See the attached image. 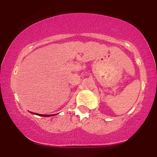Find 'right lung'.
I'll list each match as a JSON object with an SVG mask.
<instances>
[{
    "label": "right lung",
    "mask_w": 157,
    "mask_h": 157,
    "mask_svg": "<svg viewBox=\"0 0 157 157\" xmlns=\"http://www.w3.org/2000/svg\"><path fill=\"white\" fill-rule=\"evenodd\" d=\"M32 113V112H31ZM34 114H37L38 116H42V117H49V116H52V115H55V114H51V115H47V114H40V113H33Z\"/></svg>",
    "instance_id": "add662e5"
}]
</instances>
